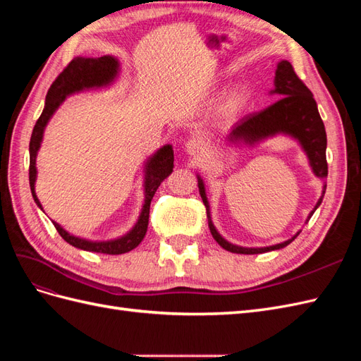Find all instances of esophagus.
<instances>
[{"label": "esophagus", "mask_w": 361, "mask_h": 361, "mask_svg": "<svg viewBox=\"0 0 361 361\" xmlns=\"http://www.w3.org/2000/svg\"><path fill=\"white\" fill-rule=\"evenodd\" d=\"M185 150L188 152L190 155L192 157H200L203 155V152L206 150V145H204V140L200 137H192L187 141V145H185Z\"/></svg>", "instance_id": "1"}]
</instances>
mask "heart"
I'll list each match as a JSON object with an SVG mask.
<instances>
[{
    "label": "heart",
    "instance_id": "b5f03b06",
    "mask_svg": "<svg viewBox=\"0 0 361 361\" xmlns=\"http://www.w3.org/2000/svg\"><path fill=\"white\" fill-rule=\"evenodd\" d=\"M250 101V92L245 87H241V89L235 90L233 93L228 94V97L224 102L223 110L226 114H236L243 110V108L248 104Z\"/></svg>",
    "mask_w": 361,
    "mask_h": 361
}]
</instances>
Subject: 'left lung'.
Returning <instances> with one entry per match:
<instances>
[{"mask_svg": "<svg viewBox=\"0 0 361 361\" xmlns=\"http://www.w3.org/2000/svg\"><path fill=\"white\" fill-rule=\"evenodd\" d=\"M276 89L271 93H277L281 97L272 105L267 106L265 110L259 113H250L244 116L239 122L233 126L231 134L227 135V140L232 143H239V141H245V143H257V141L264 140L267 137L276 135V134H288L300 141L304 152L307 154L310 166L316 176L325 179L329 174V164H326V134L322 118L318 111V105H316L314 97L312 92L307 89L300 78L295 73L292 64L286 60L279 63L276 71ZM199 178V176H197ZM326 183H324V191L321 199L316 203L314 209L310 212L307 221L313 212L318 209V206L322 203L324 194H325ZM199 191L202 195V200L206 206L207 214V223H209V231L214 236L215 241L220 244L224 250L231 251V253L238 255H259L267 253L271 250H280L290 244L295 238L300 235V232L288 241L271 245V247H262V248H245L238 247L233 244H228L221 235L215 231V227L211 220L209 212V203L206 199L204 185L203 180L199 178Z\"/></svg>", "mask_w": 361, "mask_h": 361, "instance_id": "obj_1", "label": "left lung"}]
</instances>
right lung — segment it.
I'll use <instances>...</instances> for the list:
<instances>
[{"instance_id": "1", "label": "right lung", "mask_w": 361, "mask_h": 361, "mask_svg": "<svg viewBox=\"0 0 361 361\" xmlns=\"http://www.w3.org/2000/svg\"><path fill=\"white\" fill-rule=\"evenodd\" d=\"M117 71H118V61L111 56H104L97 59L75 57L57 76L56 81L51 84L49 90L47 93L45 108H43L40 117L37 118L35 129H32L31 140H30V173H28L30 188H31L32 199H35L36 204L40 207V209H42V204L35 191V182H36V174H37L36 157L42 143L43 130H45L48 120L54 113H56L60 104L66 99V96L85 90V89H94V87H102V85L110 84L116 78ZM173 161H174L173 149L171 146L167 145L162 149H159L146 164L145 206L143 209H141L137 224L128 235L114 239V241L93 243V241H87V239H82V238L69 235L56 221H52L54 227L57 228V232L60 233V236L64 239V241L85 251H94V253H104V255H123L130 250H134L141 241H143V238L147 232L150 202L154 199V195L161 182L171 174Z\"/></svg>"}]
</instances>
